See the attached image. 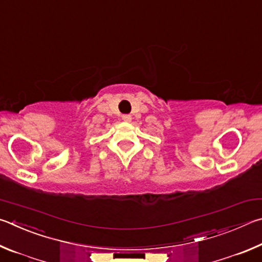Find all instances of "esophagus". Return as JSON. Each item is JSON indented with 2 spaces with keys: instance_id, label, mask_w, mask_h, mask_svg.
Wrapping results in <instances>:
<instances>
[{
  "instance_id": "34e87169",
  "label": "esophagus",
  "mask_w": 262,
  "mask_h": 262,
  "mask_svg": "<svg viewBox=\"0 0 262 262\" xmlns=\"http://www.w3.org/2000/svg\"><path fill=\"white\" fill-rule=\"evenodd\" d=\"M122 119H123L124 122H131L132 117L130 116V115H123V116H122Z\"/></svg>"
}]
</instances>
